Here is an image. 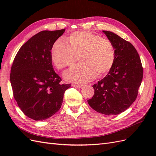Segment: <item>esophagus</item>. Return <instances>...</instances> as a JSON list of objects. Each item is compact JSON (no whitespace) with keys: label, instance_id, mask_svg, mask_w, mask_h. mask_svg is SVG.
<instances>
[{"label":"esophagus","instance_id":"obj_1","mask_svg":"<svg viewBox=\"0 0 156 156\" xmlns=\"http://www.w3.org/2000/svg\"><path fill=\"white\" fill-rule=\"evenodd\" d=\"M72 87L79 88H81L83 86L82 85H78V84H72Z\"/></svg>","mask_w":156,"mask_h":156}]
</instances>
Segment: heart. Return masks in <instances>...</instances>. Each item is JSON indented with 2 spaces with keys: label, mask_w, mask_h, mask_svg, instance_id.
Listing matches in <instances>:
<instances>
[{
  "label": "heart",
  "mask_w": 156,
  "mask_h": 156,
  "mask_svg": "<svg viewBox=\"0 0 156 156\" xmlns=\"http://www.w3.org/2000/svg\"><path fill=\"white\" fill-rule=\"evenodd\" d=\"M68 44L56 40L51 49V58L60 69L70 66L80 58L82 62L64 74L67 81L82 83L105 75L112 68L116 56L115 46L110 41L90 32H75L68 39Z\"/></svg>",
  "instance_id": "1"
}]
</instances>
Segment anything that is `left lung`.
<instances>
[{
  "label": "left lung",
  "instance_id": "8db88e82",
  "mask_svg": "<svg viewBox=\"0 0 156 156\" xmlns=\"http://www.w3.org/2000/svg\"><path fill=\"white\" fill-rule=\"evenodd\" d=\"M103 32L115 46V60L106 76L92 86L94 94L88 103L101 114L116 115L125 111L135 101L143 68L137 51L130 42L112 32Z\"/></svg>",
  "mask_w": 156,
  "mask_h": 156
}]
</instances>
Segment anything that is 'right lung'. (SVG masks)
Listing matches in <instances>:
<instances>
[{"label": "right lung", "mask_w": 156, "mask_h": 156, "mask_svg": "<svg viewBox=\"0 0 156 156\" xmlns=\"http://www.w3.org/2000/svg\"><path fill=\"white\" fill-rule=\"evenodd\" d=\"M65 29L43 30L33 36L19 50L11 68L13 97L24 114L34 120H44L60 108L65 91L71 87L52 65L55 42Z\"/></svg>", "instance_id": "add662e5"}]
</instances>
